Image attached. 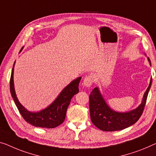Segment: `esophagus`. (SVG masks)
I'll use <instances>...</instances> for the list:
<instances>
[{"instance_id": "1", "label": "esophagus", "mask_w": 156, "mask_h": 156, "mask_svg": "<svg viewBox=\"0 0 156 156\" xmlns=\"http://www.w3.org/2000/svg\"><path fill=\"white\" fill-rule=\"evenodd\" d=\"M94 76L93 74H90V75H88L86 76L84 78V81H83V83L86 86V87H90L92 85V83H94Z\"/></svg>"}]
</instances>
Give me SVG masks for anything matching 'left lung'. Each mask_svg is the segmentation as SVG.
I'll return each mask as SVG.
<instances>
[{
    "mask_svg": "<svg viewBox=\"0 0 156 156\" xmlns=\"http://www.w3.org/2000/svg\"><path fill=\"white\" fill-rule=\"evenodd\" d=\"M148 61L151 60L148 57ZM150 84L144 94L141 104L134 110L125 113H119L113 111L107 105L101 94L98 87H95L90 94V113L93 124L99 129L106 132L122 130L134 124L141 117L144 109L148 94L151 86Z\"/></svg>",
    "mask_w": 156,
    "mask_h": 156,
    "instance_id": "8db88e82",
    "label": "left lung"
}]
</instances>
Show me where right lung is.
<instances>
[{
	"label": "right lung",
	"instance_id": "add662e5",
	"mask_svg": "<svg viewBox=\"0 0 156 156\" xmlns=\"http://www.w3.org/2000/svg\"><path fill=\"white\" fill-rule=\"evenodd\" d=\"M22 49L23 48L21 49L20 52ZM15 64V62L14 63L12 70L10 81V92L14 101L23 118L27 122L34 125V127H43V128H55L61 125L64 121L67 108L70 104L72 97L79 92L78 85L81 80V77L77 78L76 80H73L71 83H69L62 90L57 99L47 108L38 112H31L27 110L20 104L16 95L13 80Z\"/></svg>",
	"mask_w": 156,
	"mask_h": 156
}]
</instances>
